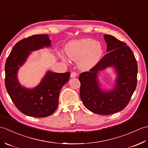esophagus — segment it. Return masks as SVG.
<instances>
[{"mask_svg": "<svg viewBox=\"0 0 148 148\" xmlns=\"http://www.w3.org/2000/svg\"><path fill=\"white\" fill-rule=\"evenodd\" d=\"M77 76V72H74V71L71 72V77L72 78H73V77H76Z\"/></svg>", "mask_w": 148, "mask_h": 148, "instance_id": "obj_1", "label": "esophagus"}]
</instances>
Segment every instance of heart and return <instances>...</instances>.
Returning a JSON list of instances; mask_svg holds the SVG:
<instances>
[{
	"label": "heart",
	"mask_w": 148,
	"mask_h": 148,
	"mask_svg": "<svg viewBox=\"0 0 148 148\" xmlns=\"http://www.w3.org/2000/svg\"><path fill=\"white\" fill-rule=\"evenodd\" d=\"M65 52L72 60L79 61L78 66L82 71H88L101 59L103 49L97 40L82 39L69 42L65 46Z\"/></svg>",
	"instance_id": "1"
}]
</instances>
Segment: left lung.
<instances>
[{
  "label": "left lung",
  "mask_w": 148,
  "mask_h": 148,
  "mask_svg": "<svg viewBox=\"0 0 148 148\" xmlns=\"http://www.w3.org/2000/svg\"><path fill=\"white\" fill-rule=\"evenodd\" d=\"M108 53L88 72L79 75L80 97L86 108L95 114L108 115L125 109L137 86V63L127 44L114 36L105 34ZM114 66L118 77L112 90L105 92L97 80L99 71Z\"/></svg>",
  "instance_id": "obj_1"
}]
</instances>
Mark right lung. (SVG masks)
<instances>
[{
    "label": "right lung",
    "mask_w": 148,
    "mask_h": 148,
    "mask_svg": "<svg viewBox=\"0 0 148 148\" xmlns=\"http://www.w3.org/2000/svg\"><path fill=\"white\" fill-rule=\"evenodd\" d=\"M51 46L46 34L34 35L23 39L14 46L5 65V85L12 102L24 114L45 118L55 111L60 92L70 77V72L56 73L48 71L38 86L27 89L17 78L19 68L26 61L31 51Z\"/></svg>",
    "instance_id": "obj_1"
}]
</instances>
